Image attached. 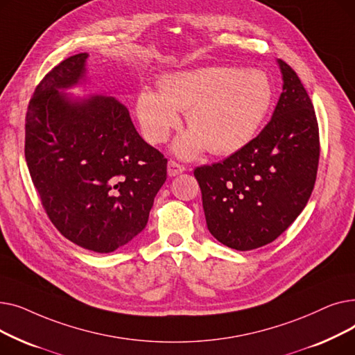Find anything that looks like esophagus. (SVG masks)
Masks as SVG:
<instances>
[{
  "label": "esophagus",
  "mask_w": 355,
  "mask_h": 355,
  "mask_svg": "<svg viewBox=\"0 0 355 355\" xmlns=\"http://www.w3.org/2000/svg\"><path fill=\"white\" fill-rule=\"evenodd\" d=\"M166 171H168V175H170V177H175V175H178V174L185 171V166L181 165L180 162L174 161V159H170V161H168Z\"/></svg>",
  "instance_id": "34e87169"
}]
</instances>
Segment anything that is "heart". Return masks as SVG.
<instances>
[{
  "label": "heart",
  "instance_id": "b5f03b06",
  "mask_svg": "<svg viewBox=\"0 0 355 355\" xmlns=\"http://www.w3.org/2000/svg\"><path fill=\"white\" fill-rule=\"evenodd\" d=\"M272 101V80L263 70L207 66L164 74L158 93L138 95L137 118L145 139L159 144L180 123L177 110H185L190 130L175 141V153L191 158L207 148L227 155L257 135Z\"/></svg>",
  "mask_w": 355,
  "mask_h": 355
}]
</instances>
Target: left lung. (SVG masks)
Wrapping results in <instances>:
<instances>
[{"label": "left lung", "mask_w": 355, "mask_h": 355, "mask_svg": "<svg viewBox=\"0 0 355 355\" xmlns=\"http://www.w3.org/2000/svg\"><path fill=\"white\" fill-rule=\"evenodd\" d=\"M277 64L282 93L262 132L221 162L194 170L210 233L240 252L272 243L292 225L318 171L313 105L295 70L281 59Z\"/></svg>", "instance_id": "8db88e82"}]
</instances>
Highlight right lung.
<instances>
[{
  "mask_svg": "<svg viewBox=\"0 0 355 355\" xmlns=\"http://www.w3.org/2000/svg\"><path fill=\"white\" fill-rule=\"evenodd\" d=\"M87 55H70L35 87L24 154L54 227L83 249L110 253L145 229L166 158L141 138L118 99L62 92L85 80Z\"/></svg>",
  "mask_w": 355,
  "mask_h": 355,
  "instance_id": "add662e5",
  "label": "right lung"
}]
</instances>
